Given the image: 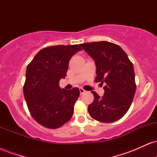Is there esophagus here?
I'll list each match as a JSON object with an SVG mask.
<instances>
[{
  "mask_svg": "<svg viewBox=\"0 0 157 157\" xmlns=\"http://www.w3.org/2000/svg\"><path fill=\"white\" fill-rule=\"evenodd\" d=\"M79 90H80V95H82V94H84L85 92H86V91H85V90H84L83 89H82V88H80V89H79Z\"/></svg>",
  "mask_w": 157,
  "mask_h": 157,
  "instance_id": "34e87169",
  "label": "esophagus"
}]
</instances>
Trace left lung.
Masks as SVG:
<instances>
[{
	"instance_id": "8db88e82",
	"label": "left lung",
	"mask_w": 157,
	"mask_h": 157,
	"mask_svg": "<svg viewBox=\"0 0 157 157\" xmlns=\"http://www.w3.org/2000/svg\"><path fill=\"white\" fill-rule=\"evenodd\" d=\"M95 61L94 81L105 84L102 97L92 91L94 101L88 107L90 116L102 122H113L121 119L132 103L136 82L134 66L118 45L107 41L80 44Z\"/></svg>"
}]
</instances>
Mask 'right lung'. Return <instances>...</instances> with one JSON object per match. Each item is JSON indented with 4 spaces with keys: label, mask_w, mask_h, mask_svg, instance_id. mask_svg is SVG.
Wrapping results in <instances>:
<instances>
[{
    "label": "right lung",
    "mask_w": 157,
    "mask_h": 157,
    "mask_svg": "<svg viewBox=\"0 0 157 157\" xmlns=\"http://www.w3.org/2000/svg\"><path fill=\"white\" fill-rule=\"evenodd\" d=\"M80 50L79 45L48 46L27 66L23 95L30 114L45 128H58L72 117L80 90L61 89L59 82L66 76L71 57Z\"/></svg>",
    "instance_id": "add662e5"
}]
</instances>
